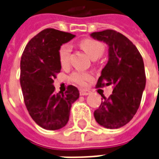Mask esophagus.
Masks as SVG:
<instances>
[{"label": "esophagus", "mask_w": 159, "mask_h": 159, "mask_svg": "<svg viewBox=\"0 0 159 159\" xmlns=\"http://www.w3.org/2000/svg\"><path fill=\"white\" fill-rule=\"evenodd\" d=\"M91 93V92L89 90H87V89H80V95L81 96H88Z\"/></svg>", "instance_id": "esophagus-1"}]
</instances>
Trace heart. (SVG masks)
<instances>
[{
    "label": "heart",
    "mask_w": 159,
    "mask_h": 159,
    "mask_svg": "<svg viewBox=\"0 0 159 159\" xmlns=\"http://www.w3.org/2000/svg\"><path fill=\"white\" fill-rule=\"evenodd\" d=\"M80 46L93 60L101 57L105 50V47L101 42L93 39H84L80 42ZM71 47L68 44H64L59 49V60L62 67H66L69 65ZM72 82L78 85L84 86L86 82L92 79V75L84 71H75L71 76Z\"/></svg>",
    "instance_id": "obj_1"
}]
</instances>
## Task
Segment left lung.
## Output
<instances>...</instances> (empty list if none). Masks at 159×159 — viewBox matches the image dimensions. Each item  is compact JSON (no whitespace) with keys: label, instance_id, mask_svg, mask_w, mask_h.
I'll return each mask as SVG.
<instances>
[{"label":"left lung","instance_id":"left-lung-1","mask_svg":"<svg viewBox=\"0 0 159 159\" xmlns=\"http://www.w3.org/2000/svg\"><path fill=\"white\" fill-rule=\"evenodd\" d=\"M90 36L108 47V61L97 87L112 85L113 88L108 98L103 97L94 117L104 128H119L130 122L141 102L146 85L143 60L135 45L117 31L105 30Z\"/></svg>","mask_w":159,"mask_h":159}]
</instances>
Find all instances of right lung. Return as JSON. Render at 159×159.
Wrapping results in <instances>:
<instances>
[{"mask_svg":"<svg viewBox=\"0 0 159 159\" xmlns=\"http://www.w3.org/2000/svg\"><path fill=\"white\" fill-rule=\"evenodd\" d=\"M75 35L52 28L45 29L31 39L20 59V83L24 102L35 123L47 130L66 126L71 104L79 98V91L68 86L65 93H55L53 78L60 72L61 46Z\"/></svg>","mask_w":159,"mask_h":159,"instance_id":"obj_1","label":"right lung"}]
</instances>
